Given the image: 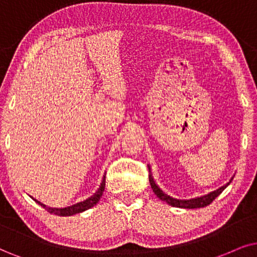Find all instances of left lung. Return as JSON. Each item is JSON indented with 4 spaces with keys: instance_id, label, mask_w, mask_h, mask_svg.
<instances>
[{
    "instance_id": "1",
    "label": "left lung",
    "mask_w": 257,
    "mask_h": 257,
    "mask_svg": "<svg viewBox=\"0 0 257 257\" xmlns=\"http://www.w3.org/2000/svg\"><path fill=\"white\" fill-rule=\"evenodd\" d=\"M149 170H151V168H149ZM231 180H232V178H231ZM231 180H230L226 185H224V186L219 187L218 190L213 191V192H210L209 194H205V196L192 198V199H175V198H172L171 196H168V194L165 193L164 191H162L161 188L159 187L157 184H155L154 179H153L152 173H149V184H151L153 192L157 194V197L160 198L161 200L166 201L167 204H170V205H172V206L181 207V209H199V207L210 205V204L212 203V201L215 200L224 190H225L226 186L231 183Z\"/></svg>"
}]
</instances>
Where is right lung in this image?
Masks as SVG:
<instances>
[{
	"instance_id": "obj_1",
	"label": "right lung",
	"mask_w": 257,
	"mask_h": 257,
	"mask_svg": "<svg viewBox=\"0 0 257 257\" xmlns=\"http://www.w3.org/2000/svg\"><path fill=\"white\" fill-rule=\"evenodd\" d=\"M104 188H105V177L103 178L102 180V184H100V186L98 190H97V192L93 194V196H91L90 198H87L86 200L84 201H80V203H77L74 204L72 206H67V207H63V209H57V207H50V206H46L45 204L40 203V201H38L37 199H33L37 201L39 205H41L42 207H45L48 212L50 213H53V215H57V216H72V215H76V213H79V212H83V211H85L87 209H90V207L95 206L97 203H98L100 197H102L103 192H104Z\"/></svg>"
}]
</instances>
